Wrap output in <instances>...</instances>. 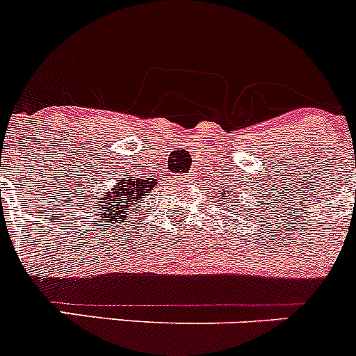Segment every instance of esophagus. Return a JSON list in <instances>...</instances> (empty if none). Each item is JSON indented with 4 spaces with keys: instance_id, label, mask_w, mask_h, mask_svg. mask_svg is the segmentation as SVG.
<instances>
[{
    "instance_id": "34e87169",
    "label": "esophagus",
    "mask_w": 356,
    "mask_h": 356,
    "mask_svg": "<svg viewBox=\"0 0 356 356\" xmlns=\"http://www.w3.org/2000/svg\"><path fill=\"white\" fill-rule=\"evenodd\" d=\"M184 179H186V177H184Z\"/></svg>"
}]
</instances>
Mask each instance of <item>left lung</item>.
<instances>
[{
  "instance_id": "8db88e82",
  "label": "left lung",
  "mask_w": 356,
  "mask_h": 356,
  "mask_svg": "<svg viewBox=\"0 0 356 356\" xmlns=\"http://www.w3.org/2000/svg\"><path fill=\"white\" fill-rule=\"evenodd\" d=\"M220 195H222V193H220ZM224 195H225V200H229V198H227V196H229V191H225ZM222 200H224V198H222ZM239 210H241V208H239ZM236 211H238V210H236Z\"/></svg>"
}]
</instances>
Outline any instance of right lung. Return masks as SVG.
<instances>
[{
  "label": "right lung",
  "instance_id": "1",
  "mask_svg": "<svg viewBox=\"0 0 356 356\" xmlns=\"http://www.w3.org/2000/svg\"><path fill=\"white\" fill-rule=\"evenodd\" d=\"M153 186L155 184H149V181H136V179L117 182L110 193L99 196L102 201L95 204L92 210L98 211L106 222H117L115 218H125V210L132 203L145 198V195L152 191Z\"/></svg>",
  "mask_w": 356,
  "mask_h": 356
}]
</instances>
